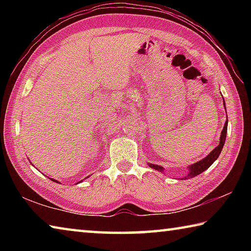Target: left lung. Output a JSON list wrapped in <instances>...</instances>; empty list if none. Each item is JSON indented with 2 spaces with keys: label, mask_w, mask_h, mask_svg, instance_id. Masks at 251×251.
<instances>
[{
  "label": "left lung",
  "mask_w": 251,
  "mask_h": 251,
  "mask_svg": "<svg viewBox=\"0 0 251 251\" xmlns=\"http://www.w3.org/2000/svg\"><path fill=\"white\" fill-rule=\"evenodd\" d=\"M225 105V104H224ZM225 108H226V106H225ZM227 126H228V120L226 121L224 125V128L222 130V135H220V143L217 147H215L214 150H212L209 154H208L205 158H202L201 160L197 161V163L192 164L190 166L188 167V174L185 177H182V179H189V178H193L195 176H198L199 174H201L202 172H205L206 169L209 168L212 164H214V161L218 158L220 152L223 151V147L225 145V142H226V137H227ZM150 167L156 169V171H158L160 173L164 172V167L163 166H159V165H155V164H150Z\"/></svg>",
  "instance_id": "1"
}]
</instances>
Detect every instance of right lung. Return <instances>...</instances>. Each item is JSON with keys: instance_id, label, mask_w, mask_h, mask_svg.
I'll use <instances>...</instances> for the list:
<instances>
[{"instance_id": "add662e5", "label": "right lung", "mask_w": 251, "mask_h": 251, "mask_svg": "<svg viewBox=\"0 0 251 251\" xmlns=\"http://www.w3.org/2000/svg\"><path fill=\"white\" fill-rule=\"evenodd\" d=\"M50 180H53V181H55V182H58L56 179H53V178H50ZM78 182H82V180L78 181ZM78 182H77V184H78Z\"/></svg>"}]
</instances>
